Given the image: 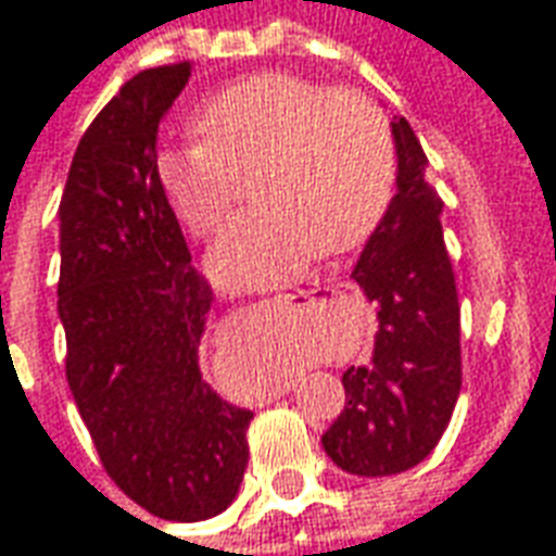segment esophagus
Segmentation results:
<instances>
[{"label": "esophagus", "instance_id": "obj_1", "mask_svg": "<svg viewBox=\"0 0 556 556\" xmlns=\"http://www.w3.org/2000/svg\"><path fill=\"white\" fill-rule=\"evenodd\" d=\"M309 294H313V291L301 289V291H298V294H291V298H303V301H306V298H309Z\"/></svg>", "mask_w": 556, "mask_h": 556}]
</instances>
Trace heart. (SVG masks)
<instances>
[{"label":"heart","instance_id":"1","mask_svg":"<svg viewBox=\"0 0 556 556\" xmlns=\"http://www.w3.org/2000/svg\"><path fill=\"white\" fill-rule=\"evenodd\" d=\"M202 139L166 142L154 178L172 214L205 238L219 229L235 175L255 166L253 202L207 255L219 286L255 289L301 274L315 250L345 253L384 217L396 146L384 113L357 91L294 74H255L195 110Z\"/></svg>","mask_w":556,"mask_h":556}]
</instances>
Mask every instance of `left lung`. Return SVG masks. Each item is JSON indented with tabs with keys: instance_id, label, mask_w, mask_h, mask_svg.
Instances as JSON below:
<instances>
[{
	"instance_id": "8db88e82",
	"label": "left lung",
	"mask_w": 556,
	"mask_h": 556,
	"mask_svg": "<svg viewBox=\"0 0 556 556\" xmlns=\"http://www.w3.org/2000/svg\"><path fill=\"white\" fill-rule=\"evenodd\" d=\"M396 195L351 270L378 306L372 357L342 375L345 408L321 434L333 465L354 477H393L419 465L450 426L462 390L458 294L443 202L426 178V151L393 118Z\"/></svg>"
}]
</instances>
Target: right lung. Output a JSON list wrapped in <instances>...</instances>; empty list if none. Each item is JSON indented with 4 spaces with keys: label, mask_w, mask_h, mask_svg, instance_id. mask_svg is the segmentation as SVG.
Returning a JSON list of instances; mask_svg holds the SVG:
<instances>
[{
    "label": "right lung",
    "mask_w": 556,
    "mask_h": 556,
    "mask_svg": "<svg viewBox=\"0 0 556 556\" xmlns=\"http://www.w3.org/2000/svg\"><path fill=\"white\" fill-rule=\"evenodd\" d=\"M190 71L127 79L79 139L59 205L67 384L106 473L163 521H205L238 497L253 419L202 378L214 294L154 178L157 127Z\"/></svg>",
    "instance_id": "add662e5"
}]
</instances>
